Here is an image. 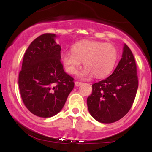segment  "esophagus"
Here are the masks:
<instances>
[{"instance_id":"esophagus-1","label":"esophagus","mask_w":152,"mask_h":152,"mask_svg":"<svg viewBox=\"0 0 152 152\" xmlns=\"http://www.w3.org/2000/svg\"><path fill=\"white\" fill-rule=\"evenodd\" d=\"M81 84V82H80V81H76V82H75V86H79Z\"/></svg>"}]
</instances>
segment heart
Masks as SVG:
<instances>
[{
    "instance_id": "heart-1",
    "label": "heart",
    "mask_w": 152,
    "mask_h": 152,
    "mask_svg": "<svg viewBox=\"0 0 152 152\" xmlns=\"http://www.w3.org/2000/svg\"><path fill=\"white\" fill-rule=\"evenodd\" d=\"M118 56L117 48L111 43L83 41L73 46L72 52L61 53V59L69 74H76L83 61L85 68L80 73L81 77L93 74L96 78H103L113 70Z\"/></svg>"
}]
</instances>
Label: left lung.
Returning a JSON list of instances; mask_svg holds the SVG:
<instances>
[{
  "label": "left lung",
  "mask_w": 152,
  "mask_h": 152,
  "mask_svg": "<svg viewBox=\"0 0 152 152\" xmlns=\"http://www.w3.org/2000/svg\"><path fill=\"white\" fill-rule=\"evenodd\" d=\"M138 84L135 58L124 44L122 58L112 74L92 85V94L87 98L90 114L104 124L121 119L132 108Z\"/></svg>",
  "instance_id": "left-lung-1"
}]
</instances>
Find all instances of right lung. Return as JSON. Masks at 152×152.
<instances>
[{"mask_svg":"<svg viewBox=\"0 0 152 152\" xmlns=\"http://www.w3.org/2000/svg\"><path fill=\"white\" fill-rule=\"evenodd\" d=\"M53 34L36 38L23 56L18 86L23 102L32 114L48 118L57 114L74 86V78L64 70L61 48Z\"/></svg>","mask_w":152,"mask_h":152,"instance_id":"obj_1","label":"right lung"}]
</instances>
